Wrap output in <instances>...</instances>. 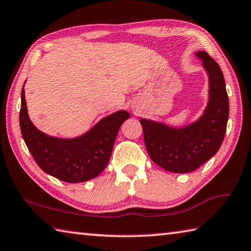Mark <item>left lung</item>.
I'll return each mask as SVG.
<instances>
[{
  "instance_id": "8db88e82",
  "label": "left lung",
  "mask_w": 251,
  "mask_h": 251,
  "mask_svg": "<svg viewBox=\"0 0 251 251\" xmlns=\"http://www.w3.org/2000/svg\"><path fill=\"white\" fill-rule=\"evenodd\" d=\"M209 76V102L198 121L184 127L141 119L147 151L155 164L173 173L197 170L217 153L228 120V96L223 73L207 52L196 53Z\"/></svg>"
}]
</instances>
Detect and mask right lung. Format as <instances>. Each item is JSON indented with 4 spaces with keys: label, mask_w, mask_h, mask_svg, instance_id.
Masks as SVG:
<instances>
[{
    "label": "right lung",
    "mask_w": 251,
    "mask_h": 251,
    "mask_svg": "<svg viewBox=\"0 0 251 251\" xmlns=\"http://www.w3.org/2000/svg\"><path fill=\"white\" fill-rule=\"evenodd\" d=\"M127 119L128 112L117 111L76 138L51 137L39 130L29 119L23 87L19 125L25 144L39 168L66 183L90 180L105 169L117 132Z\"/></svg>",
    "instance_id": "right-lung-1"
}]
</instances>
